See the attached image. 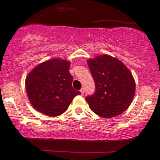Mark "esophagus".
I'll list each match as a JSON object with an SVG mask.
<instances>
[{
    "instance_id": "1",
    "label": "esophagus",
    "mask_w": 160,
    "mask_h": 160,
    "mask_svg": "<svg viewBox=\"0 0 160 160\" xmlns=\"http://www.w3.org/2000/svg\"><path fill=\"white\" fill-rule=\"evenodd\" d=\"M80 92H81V94L82 95H83L84 94V92H85L84 88H81V89H80Z\"/></svg>"
}]
</instances>
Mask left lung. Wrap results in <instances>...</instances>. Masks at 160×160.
Wrapping results in <instances>:
<instances>
[{"mask_svg": "<svg viewBox=\"0 0 160 160\" xmlns=\"http://www.w3.org/2000/svg\"><path fill=\"white\" fill-rule=\"evenodd\" d=\"M88 66L95 83V92L86 97L91 110L105 118L122 114L132 102L135 82L122 62L107 54L90 59Z\"/></svg>", "mask_w": 160, "mask_h": 160, "instance_id": "1", "label": "left lung"}]
</instances>
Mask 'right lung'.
I'll list each match as a JSON object with an SVG mask.
<instances>
[{"label": "right lung", "mask_w": 160, "mask_h": 160, "mask_svg": "<svg viewBox=\"0 0 160 160\" xmlns=\"http://www.w3.org/2000/svg\"><path fill=\"white\" fill-rule=\"evenodd\" d=\"M70 62L59 58L42 62L26 79V90L32 106L48 117L62 114L81 92L72 87Z\"/></svg>", "instance_id": "right-lung-1"}]
</instances>
